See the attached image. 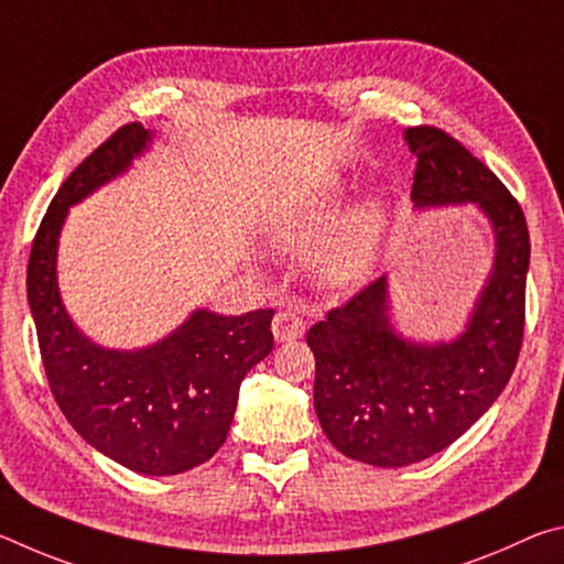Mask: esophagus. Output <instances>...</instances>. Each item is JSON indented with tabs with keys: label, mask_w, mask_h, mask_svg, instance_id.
<instances>
[{
	"label": "esophagus",
	"mask_w": 564,
	"mask_h": 564,
	"mask_svg": "<svg viewBox=\"0 0 564 564\" xmlns=\"http://www.w3.org/2000/svg\"><path fill=\"white\" fill-rule=\"evenodd\" d=\"M271 330H273V338L275 340L289 343V340H295V338L303 336V333H305V321L295 311L283 308V311H279L273 316Z\"/></svg>",
	"instance_id": "1"
}]
</instances>
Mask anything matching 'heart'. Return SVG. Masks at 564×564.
Segmentation results:
<instances>
[{"instance_id":"b5f03b06","label":"heart","mask_w":564,"mask_h":564,"mask_svg":"<svg viewBox=\"0 0 564 564\" xmlns=\"http://www.w3.org/2000/svg\"><path fill=\"white\" fill-rule=\"evenodd\" d=\"M338 212L340 188H323L318 194L303 198V202L293 204L291 208L279 214V218L271 226L273 243L283 248H299V251L301 248H308L336 224ZM380 224H383V212H380L378 204L370 202L358 206L346 218V224L340 226V231L321 251L323 273L336 283L356 279L370 261Z\"/></svg>"}]
</instances>
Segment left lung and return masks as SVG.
<instances>
[{
    "label": "left lung",
    "instance_id": "obj_1",
    "mask_svg": "<svg viewBox=\"0 0 564 564\" xmlns=\"http://www.w3.org/2000/svg\"><path fill=\"white\" fill-rule=\"evenodd\" d=\"M417 156V208L475 204L495 236L490 279L447 343L398 336L386 275L328 311L308 330L316 356L313 405L323 433L350 460L403 467L453 445L508 386L524 330L530 234L514 196L460 141L437 127H410Z\"/></svg>",
    "mask_w": 564,
    "mask_h": 564
}]
</instances>
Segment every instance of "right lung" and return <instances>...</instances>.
I'll list each match as a JSON object with an SVG mask.
<instances>
[{"label":"right lung","mask_w":564,"mask_h":564,"mask_svg":"<svg viewBox=\"0 0 564 564\" xmlns=\"http://www.w3.org/2000/svg\"><path fill=\"white\" fill-rule=\"evenodd\" d=\"M149 144L151 131L127 123L72 171L34 236L26 299L52 395L74 431L133 473L178 475L224 445L243 376L273 350V311L218 316L198 308L139 350L101 348L74 326L56 285L64 218Z\"/></svg>","instance_id":"add662e5"}]
</instances>
